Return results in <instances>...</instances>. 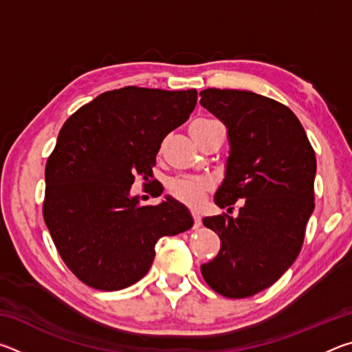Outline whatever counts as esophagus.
<instances>
[{
    "mask_svg": "<svg viewBox=\"0 0 352 352\" xmlns=\"http://www.w3.org/2000/svg\"><path fill=\"white\" fill-rule=\"evenodd\" d=\"M192 219H194V228H200L201 226V217L199 212H192Z\"/></svg>",
    "mask_w": 352,
    "mask_h": 352,
    "instance_id": "34e87169",
    "label": "esophagus"
}]
</instances>
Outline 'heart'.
Wrapping results in <instances>:
<instances>
[{
    "label": "heart",
    "mask_w": 352,
    "mask_h": 352,
    "mask_svg": "<svg viewBox=\"0 0 352 352\" xmlns=\"http://www.w3.org/2000/svg\"><path fill=\"white\" fill-rule=\"evenodd\" d=\"M214 126H219V122L212 121V119H195L189 126L190 136L197 140L201 133L208 132ZM211 188V180L205 177H178L169 182V192L172 194V197H175L178 201L190 208H197Z\"/></svg>",
    "instance_id": "b5f03b06"
}]
</instances>
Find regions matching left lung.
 <instances>
[{"mask_svg": "<svg viewBox=\"0 0 352 352\" xmlns=\"http://www.w3.org/2000/svg\"><path fill=\"white\" fill-rule=\"evenodd\" d=\"M201 107L225 124L230 155L214 201L237 217L211 216L219 254L200 267L212 290L247 298L270 287L294 264L314 212L315 152L287 107L253 91H200Z\"/></svg>", "mask_w": 352, "mask_h": 352, "instance_id": "left-lung-1", "label": "left lung"}]
</instances>
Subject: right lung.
Here are the masks:
<instances>
[{
	"instance_id": "1",
	"label": "right lung",
	"mask_w": 352,
	"mask_h": 352,
	"mask_svg": "<svg viewBox=\"0 0 352 352\" xmlns=\"http://www.w3.org/2000/svg\"><path fill=\"white\" fill-rule=\"evenodd\" d=\"M195 104V90L124 87L102 93L63 124L45 169L43 217L82 283L109 292L138 283L160 237L194 225L188 208L169 195L141 205L132 184L138 175L153 178L163 140L188 121Z\"/></svg>"
}]
</instances>
